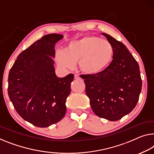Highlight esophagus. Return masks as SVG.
<instances>
[{
    "label": "esophagus",
    "mask_w": 154,
    "mask_h": 154,
    "mask_svg": "<svg viewBox=\"0 0 154 154\" xmlns=\"http://www.w3.org/2000/svg\"><path fill=\"white\" fill-rule=\"evenodd\" d=\"M75 79H80V77H79L78 75L75 74Z\"/></svg>",
    "instance_id": "esophagus-1"
}]
</instances>
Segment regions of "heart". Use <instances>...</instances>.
Here are the masks:
<instances>
[{"label":"heart","instance_id":"heart-1","mask_svg":"<svg viewBox=\"0 0 154 154\" xmlns=\"http://www.w3.org/2000/svg\"><path fill=\"white\" fill-rule=\"evenodd\" d=\"M114 57V48L109 41L97 36H85L70 42L64 50L55 55L57 63L64 68H78L87 75H96L108 68Z\"/></svg>","mask_w":154,"mask_h":154}]
</instances>
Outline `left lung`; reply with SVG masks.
<instances>
[{
    "mask_svg": "<svg viewBox=\"0 0 154 154\" xmlns=\"http://www.w3.org/2000/svg\"><path fill=\"white\" fill-rule=\"evenodd\" d=\"M114 48V57L104 72L83 75L91 109L100 118L117 121L134 109L142 89L140 68L127 47L102 33Z\"/></svg>",
    "mask_w": 154,
    "mask_h": 154,
    "instance_id": "obj_1",
    "label": "left lung"
}]
</instances>
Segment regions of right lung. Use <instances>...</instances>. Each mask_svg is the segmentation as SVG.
I'll use <instances>...</instances> for the list:
<instances>
[{
  "label": "right lung",
  "instance_id": "obj_1",
  "mask_svg": "<svg viewBox=\"0 0 154 154\" xmlns=\"http://www.w3.org/2000/svg\"><path fill=\"white\" fill-rule=\"evenodd\" d=\"M62 34L43 36L18 55L8 76V95L18 115L38 127L60 121L74 75L55 74L54 45Z\"/></svg>",
  "mask_w": 154,
  "mask_h": 154
}]
</instances>
